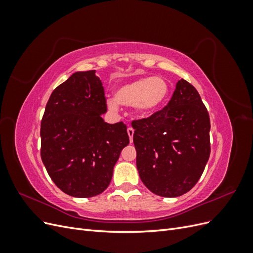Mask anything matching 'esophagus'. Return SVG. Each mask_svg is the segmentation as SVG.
Masks as SVG:
<instances>
[{
	"label": "esophagus",
	"instance_id": "esophagus-1",
	"mask_svg": "<svg viewBox=\"0 0 253 253\" xmlns=\"http://www.w3.org/2000/svg\"><path fill=\"white\" fill-rule=\"evenodd\" d=\"M127 134L129 137V141L133 142V136H134V128L133 127H127Z\"/></svg>",
	"mask_w": 253,
	"mask_h": 253
}]
</instances>
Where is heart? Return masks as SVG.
I'll return each instance as SVG.
<instances>
[{
    "label": "heart",
    "mask_w": 253,
    "mask_h": 253,
    "mask_svg": "<svg viewBox=\"0 0 253 253\" xmlns=\"http://www.w3.org/2000/svg\"><path fill=\"white\" fill-rule=\"evenodd\" d=\"M169 96V84L160 77H143L118 86L115 98H109L106 105L117 111L119 103L135 106L140 116H150L158 111Z\"/></svg>",
    "instance_id": "obj_1"
}]
</instances>
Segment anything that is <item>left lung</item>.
Here are the masks:
<instances>
[{
    "label": "left lung",
    "instance_id": "1",
    "mask_svg": "<svg viewBox=\"0 0 253 253\" xmlns=\"http://www.w3.org/2000/svg\"><path fill=\"white\" fill-rule=\"evenodd\" d=\"M132 126L137 170L151 192L176 197L196 185L210 156V118L192 84L180 79L167 106Z\"/></svg>",
    "mask_w": 253,
    "mask_h": 253
}]
</instances>
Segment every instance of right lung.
<instances>
[{
    "instance_id": "add662e5",
    "label": "right lung",
    "mask_w": 253,
    "mask_h": 253,
    "mask_svg": "<svg viewBox=\"0 0 253 253\" xmlns=\"http://www.w3.org/2000/svg\"><path fill=\"white\" fill-rule=\"evenodd\" d=\"M96 71L76 72L52 91L41 122V158L51 180L74 197L109 187L114 166L128 144L124 122L110 125Z\"/></svg>"
}]
</instances>
